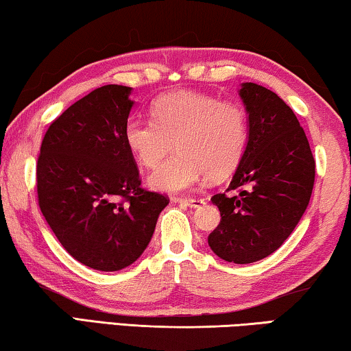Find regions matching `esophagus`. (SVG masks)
<instances>
[{"mask_svg":"<svg viewBox=\"0 0 351 351\" xmlns=\"http://www.w3.org/2000/svg\"><path fill=\"white\" fill-rule=\"evenodd\" d=\"M174 202H180V204H186V206H190L193 208L196 207H201L202 204H206L202 197H186V199H182V197H174L172 199Z\"/></svg>","mask_w":351,"mask_h":351,"instance_id":"1","label":"esophagus"}]
</instances>
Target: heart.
<instances>
[{"mask_svg":"<svg viewBox=\"0 0 351 351\" xmlns=\"http://www.w3.org/2000/svg\"><path fill=\"white\" fill-rule=\"evenodd\" d=\"M152 116L154 121L130 117L123 141L145 168L157 166L176 143L177 154L149 176L154 190L183 194L207 174L212 179L230 174L243 157L250 125L245 108L237 101L179 90L158 97Z\"/></svg>","mask_w":351,"mask_h":351,"instance_id":"heart-1","label":"heart"}]
</instances>
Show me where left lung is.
<instances>
[{"label":"left lung","mask_w":351,"mask_h":351,"mask_svg":"<svg viewBox=\"0 0 351 351\" xmlns=\"http://www.w3.org/2000/svg\"><path fill=\"white\" fill-rule=\"evenodd\" d=\"M250 136L228 191L212 202L218 228L208 246L226 262L252 263L273 254L300 223L314 188L315 160L295 112L273 90L243 83Z\"/></svg>","instance_id":"8db88e82"}]
</instances>
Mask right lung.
Masks as SVG:
<instances>
[{
	"instance_id": "right-lung-1",
	"label": "right lung",
	"mask_w": 351,
	"mask_h": 351,
	"mask_svg": "<svg viewBox=\"0 0 351 351\" xmlns=\"http://www.w3.org/2000/svg\"><path fill=\"white\" fill-rule=\"evenodd\" d=\"M132 90L106 84L75 101L47 130L37 161L42 215L64 250L99 271L138 261L169 204L139 186L123 141Z\"/></svg>"
}]
</instances>
